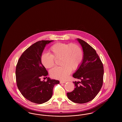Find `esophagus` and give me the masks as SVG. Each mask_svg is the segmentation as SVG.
Listing matches in <instances>:
<instances>
[{"instance_id":"obj_1","label":"esophagus","mask_w":122,"mask_h":122,"mask_svg":"<svg viewBox=\"0 0 122 122\" xmlns=\"http://www.w3.org/2000/svg\"><path fill=\"white\" fill-rule=\"evenodd\" d=\"M66 83V81H60V84H64V83Z\"/></svg>"}]
</instances>
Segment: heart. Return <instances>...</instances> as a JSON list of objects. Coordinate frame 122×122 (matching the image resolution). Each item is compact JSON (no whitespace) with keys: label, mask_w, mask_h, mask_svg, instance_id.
I'll use <instances>...</instances> for the list:
<instances>
[{"label":"heart","mask_w":122,"mask_h":122,"mask_svg":"<svg viewBox=\"0 0 122 122\" xmlns=\"http://www.w3.org/2000/svg\"><path fill=\"white\" fill-rule=\"evenodd\" d=\"M50 52L42 54L41 63L46 68H50L55 65V59L61 58V66L52 68L50 74L53 78L62 80L67 78L71 69L80 66L83 57L81 48L75 44L57 43L51 47Z\"/></svg>","instance_id":"heart-1"}]
</instances>
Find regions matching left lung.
Wrapping results in <instances>:
<instances>
[{"instance_id":"left-lung-1","label":"left lung","mask_w":122,"mask_h":122,"mask_svg":"<svg viewBox=\"0 0 122 122\" xmlns=\"http://www.w3.org/2000/svg\"><path fill=\"white\" fill-rule=\"evenodd\" d=\"M76 40L82 46L83 57L73 77L80 81L73 82L75 89L66 94L73 102L85 103L93 99L100 91L103 84V66L92 46L81 39L77 38Z\"/></svg>"}]
</instances>
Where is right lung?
I'll list each match as a JSON object with an SVG mask.
<instances>
[{
	"instance_id": "1",
	"label": "right lung",
	"mask_w": 122,
	"mask_h": 122,
	"mask_svg": "<svg viewBox=\"0 0 122 122\" xmlns=\"http://www.w3.org/2000/svg\"><path fill=\"white\" fill-rule=\"evenodd\" d=\"M53 41L42 40L31 45L22 54L16 65L15 76L19 90L26 99L35 103L48 101L53 95L54 86L59 83V81L49 77L46 81H41V76L48 75L41 63V56L46 45Z\"/></svg>"
}]
</instances>
